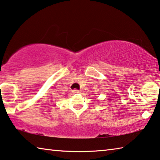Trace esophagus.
I'll use <instances>...</instances> for the list:
<instances>
[{"mask_svg":"<svg viewBox=\"0 0 160 160\" xmlns=\"http://www.w3.org/2000/svg\"><path fill=\"white\" fill-rule=\"evenodd\" d=\"M72 93H74V94H79L80 93V91L78 90H72Z\"/></svg>","mask_w":160,"mask_h":160,"instance_id":"1","label":"esophagus"}]
</instances>
